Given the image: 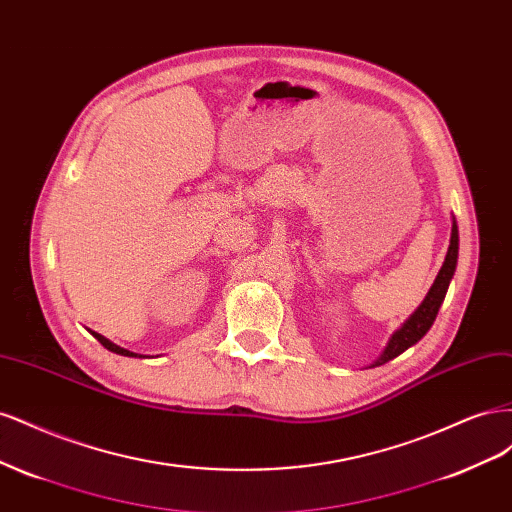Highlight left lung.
<instances>
[{
  "mask_svg": "<svg viewBox=\"0 0 512 512\" xmlns=\"http://www.w3.org/2000/svg\"><path fill=\"white\" fill-rule=\"evenodd\" d=\"M457 256H459V230H457V222L453 218V228H451V245H448V252L444 258V265L436 277V282L429 288L427 297L423 299V303L416 307V312L401 324V327L391 335L389 344H386L384 352L378 356L371 367H378L389 363L395 356H399L401 352H406L410 346H414L418 339H421L429 329L433 320H436L440 305L446 297L448 284H451L453 275H455V267H457Z\"/></svg>",
  "mask_w": 512,
  "mask_h": 512,
  "instance_id": "left-lung-1",
  "label": "left lung"
}]
</instances>
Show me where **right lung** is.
<instances>
[{
	"mask_svg": "<svg viewBox=\"0 0 512 512\" xmlns=\"http://www.w3.org/2000/svg\"><path fill=\"white\" fill-rule=\"evenodd\" d=\"M91 335H94L106 350H111V352H115V354H121V356H141V354L130 352V350H126V348H119V346H117V344H113V342H108L106 337H102V335H100V333H96V331H91Z\"/></svg>",
	"mask_w": 512,
	"mask_h": 512,
	"instance_id": "obj_1",
	"label": "right lung"
}]
</instances>
